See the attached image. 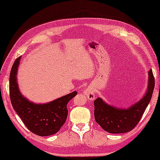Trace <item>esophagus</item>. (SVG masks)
Returning <instances> with one entry per match:
<instances>
[{"label":"esophagus","instance_id":"34e87169","mask_svg":"<svg viewBox=\"0 0 160 160\" xmlns=\"http://www.w3.org/2000/svg\"><path fill=\"white\" fill-rule=\"evenodd\" d=\"M84 94L86 96L87 98H88V100L92 101L95 99V90L92 88V87H87L84 89Z\"/></svg>","mask_w":160,"mask_h":160}]
</instances>
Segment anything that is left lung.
Returning a JSON list of instances; mask_svg holds the SVG:
<instances>
[{
	"instance_id": "8db88e82",
	"label": "left lung",
	"mask_w": 160,
	"mask_h": 160,
	"mask_svg": "<svg viewBox=\"0 0 160 160\" xmlns=\"http://www.w3.org/2000/svg\"><path fill=\"white\" fill-rule=\"evenodd\" d=\"M154 88L152 70L148 72V86L141 99L128 108H117L109 105L102 98L94 101L95 119L106 132L113 134L130 132L137 125L152 98Z\"/></svg>"
}]
</instances>
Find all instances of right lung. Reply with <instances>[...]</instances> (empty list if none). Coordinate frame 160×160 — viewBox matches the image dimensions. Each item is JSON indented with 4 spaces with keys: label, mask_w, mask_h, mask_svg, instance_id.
Wrapping results in <instances>:
<instances>
[{
    "label": "right lung",
    "mask_w": 160,
    "mask_h": 160,
    "mask_svg": "<svg viewBox=\"0 0 160 160\" xmlns=\"http://www.w3.org/2000/svg\"><path fill=\"white\" fill-rule=\"evenodd\" d=\"M21 57L14 61L9 78L10 98L12 106L27 128L39 136H49L60 130L66 121L67 104L77 92L68 94L46 103H35L24 97L19 89L17 71Z\"/></svg>",
    "instance_id": "add662e5"
}]
</instances>
